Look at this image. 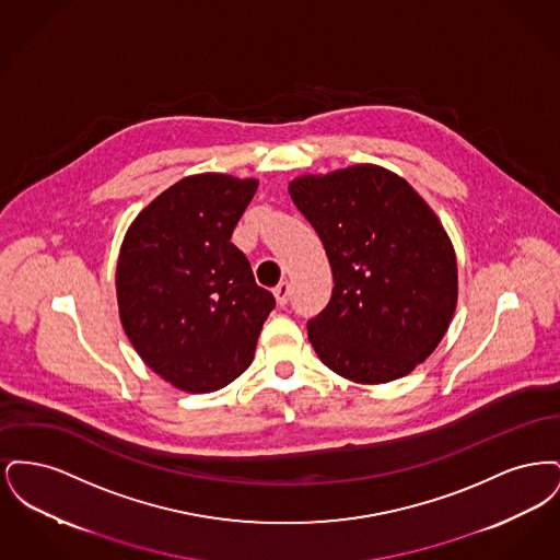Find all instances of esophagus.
Wrapping results in <instances>:
<instances>
[{
    "instance_id": "obj_1",
    "label": "esophagus",
    "mask_w": 560,
    "mask_h": 560,
    "mask_svg": "<svg viewBox=\"0 0 560 560\" xmlns=\"http://www.w3.org/2000/svg\"><path fill=\"white\" fill-rule=\"evenodd\" d=\"M290 283L288 281H283V283H279L275 290H272V293H275V298H277V304L279 306H285L288 304V300H290Z\"/></svg>"
}]
</instances>
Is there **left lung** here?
<instances>
[{
    "mask_svg": "<svg viewBox=\"0 0 560 560\" xmlns=\"http://www.w3.org/2000/svg\"><path fill=\"white\" fill-rule=\"evenodd\" d=\"M317 231L334 292L308 320L323 365L357 384L413 372L439 347L457 306V260L447 231L399 174L357 163L290 183Z\"/></svg>",
    "mask_w": 560,
    "mask_h": 560,
    "instance_id": "left-lung-1",
    "label": "left lung"
}]
</instances>
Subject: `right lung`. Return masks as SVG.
<instances>
[{"label":"right lung","instance_id":"add662e5","mask_svg":"<svg viewBox=\"0 0 560 560\" xmlns=\"http://www.w3.org/2000/svg\"><path fill=\"white\" fill-rule=\"evenodd\" d=\"M256 178L195 174L133 218L117 258L119 319L140 359L185 393L245 372L275 308L231 235Z\"/></svg>","mask_w":560,"mask_h":560}]
</instances>
